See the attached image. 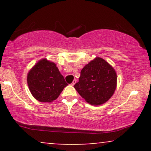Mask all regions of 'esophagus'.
Returning <instances> with one entry per match:
<instances>
[{"mask_svg": "<svg viewBox=\"0 0 151 151\" xmlns=\"http://www.w3.org/2000/svg\"><path fill=\"white\" fill-rule=\"evenodd\" d=\"M76 82H77V80H76V79H74V80L73 81H72V86H74V84H76Z\"/></svg>", "mask_w": 151, "mask_h": 151, "instance_id": "34e87169", "label": "esophagus"}]
</instances>
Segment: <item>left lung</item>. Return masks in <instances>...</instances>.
I'll use <instances>...</instances> for the list:
<instances>
[{
  "label": "left lung",
  "mask_w": 151,
  "mask_h": 151,
  "mask_svg": "<svg viewBox=\"0 0 151 151\" xmlns=\"http://www.w3.org/2000/svg\"><path fill=\"white\" fill-rule=\"evenodd\" d=\"M116 85L117 75L114 67L97 57L84 66L74 87L87 103L98 106L113 96Z\"/></svg>",
  "instance_id": "left-lung-1"
}]
</instances>
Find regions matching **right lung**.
<instances>
[{"instance_id": "1", "label": "right lung", "mask_w": 151, "mask_h": 151, "mask_svg": "<svg viewBox=\"0 0 151 151\" xmlns=\"http://www.w3.org/2000/svg\"><path fill=\"white\" fill-rule=\"evenodd\" d=\"M27 85L33 97L40 102L53 101L67 86L56 64L44 58L39 60L27 76Z\"/></svg>"}]
</instances>
